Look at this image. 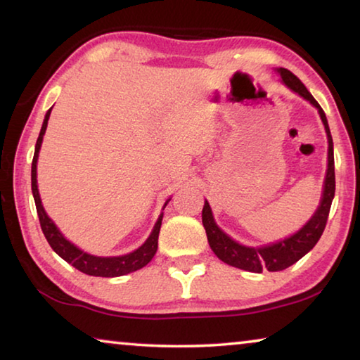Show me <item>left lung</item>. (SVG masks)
<instances>
[{
    "label": "left lung",
    "instance_id": "left-lung-1",
    "mask_svg": "<svg viewBox=\"0 0 360 360\" xmlns=\"http://www.w3.org/2000/svg\"><path fill=\"white\" fill-rule=\"evenodd\" d=\"M276 72L281 76L283 84L288 85L292 92L303 96L304 100L311 103V105L318 109L321 115L322 124L327 133L328 141V155H327V174L324 181V192H322L321 205L313 214V217L303 225V227L294 233L289 238L273 243V245H266L262 248H249L243 246L230 238L227 233L217 227L212 217V211L210 208V203L205 202L203 211H202V221L203 227L206 230V236H208V243L219 259L224 264H229L231 266L241 268V270L252 271V273H262L264 270L268 271H281L285 268L294 265L295 262L300 260L304 254H308L314 248L316 243L319 241L322 231L326 229L328 212H330L332 200L335 195V165H333V141L330 135V129H328L327 117L319 103L314 100V96L308 92V89L302 84L300 79L295 75H292L289 70L278 68Z\"/></svg>",
    "mask_w": 360,
    "mask_h": 360
}]
</instances>
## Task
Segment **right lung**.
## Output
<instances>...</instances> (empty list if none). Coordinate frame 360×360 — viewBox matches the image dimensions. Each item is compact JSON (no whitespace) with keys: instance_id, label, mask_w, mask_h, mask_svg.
Wrapping results in <instances>:
<instances>
[{"instance_id":"right-lung-1","label":"right lung","mask_w":360,"mask_h":360,"mask_svg":"<svg viewBox=\"0 0 360 360\" xmlns=\"http://www.w3.org/2000/svg\"><path fill=\"white\" fill-rule=\"evenodd\" d=\"M51 111H52V108L46 112L44 122H42L38 141H36V148H34L33 163H32V191H33L36 211H38L42 233H44L47 243L63 260H66L68 264L77 268L79 271H82V273H85V275H90V276H103V278L124 276V275H129V273H131V271L139 270V268L146 266L157 252L158 231H160L163 214H160V217L157 219L154 230H152L149 238L146 240V243L141 248H138L136 251H133L130 254L119 255V257H96V255L81 251L77 246H75L71 241L65 238V236L62 235V231H60L57 229V225L53 224L52 219L47 216V212L44 211V206H42V203H41V197H39V191H38V179H36V163H38L42 136H44V133H46L47 120H49V115H51ZM168 202L169 200H167V203ZM167 203H165V206H167Z\"/></svg>"}]
</instances>
